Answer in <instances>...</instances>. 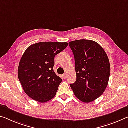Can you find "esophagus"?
<instances>
[{"label": "esophagus", "mask_w": 128, "mask_h": 128, "mask_svg": "<svg viewBox=\"0 0 128 128\" xmlns=\"http://www.w3.org/2000/svg\"><path fill=\"white\" fill-rule=\"evenodd\" d=\"M62 78H63L64 79H66V74H62Z\"/></svg>", "instance_id": "obj_1"}]
</instances>
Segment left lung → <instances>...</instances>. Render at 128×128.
<instances>
[{"mask_svg":"<svg viewBox=\"0 0 128 128\" xmlns=\"http://www.w3.org/2000/svg\"><path fill=\"white\" fill-rule=\"evenodd\" d=\"M74 58L76 80L70 84L74 94L84 102L96 100L108 84L110 67L106 52L100 44L90 40L69 42Z\"/></svg>","mask_w":128,"mask_h":128,"instance_id":"obj_1","label":"left lung"}]
</instances>
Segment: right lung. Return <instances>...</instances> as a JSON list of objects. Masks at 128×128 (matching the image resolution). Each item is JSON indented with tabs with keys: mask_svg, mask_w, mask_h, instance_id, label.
Masks as SVG:
<instances>
[{
	"mask_svg": "<svg viewBox=\"0 0 128 128\" xmlns=\"http://www.w3.org/2000/svg\"><path fill=\"white\" fill-rule=\"evenodd\" d=\"M68 42H43L26 49L18 66V78L26 94L33 100L45 102L56 95L62 79L54 73V56Z\"/></svg>",
	"mask_w": 128,
	"mask_h": 128,
	"instance_id": "obj_1",
	"label": "right lung"
}]
</instances>
